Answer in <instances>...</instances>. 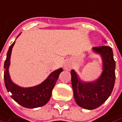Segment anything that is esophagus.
<instances>
[{
    "label": "esophagus",
    "instance_id": "esophagus-1",
    "mask_svg": "<svg viewBox=\"0 0 122 122\" xmlns=\"http://www.w3.org/2000/svg\"><path fill=\"white\" fill-rule=\"evenodd\" d=\"M64 68L67 71H70L71 69V64L70 63H66L64 65Z\"/></svg>",
    "mask_w": 122,
    "mask_h": 122
}]
</instances>
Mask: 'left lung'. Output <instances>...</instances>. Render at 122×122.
<instances>
[{"instance_id":"obj_1","label":"left lung","mask_w":122,"mask_h":122,"mask_svg":"<svg viewBox=\"0 0 122 122\" xmlns=\"http://www.w3.org/2000/svg\"><path fill=\"white\" fill-rule=\"evenodd\" d=\"M94 51L101 54L103 71L98 80L86 83L80 80L76 72L71 71L73 95L77 105L87 110H93L104 103L112 93L115 82V61L110 47H94Z\"/></svg>"}]
</instances>
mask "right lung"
Here are the masks:
<instances>
[{
	"mask_svg": "<svg viewBox=\"0 0 122 122\" xmlns=\"http://www.w3.org/2000/svg\"><path fill=\"white\" fill-rule=\"evenodd\" d=\"M15 42L10 47L4 64V80L6 89L10 92L11 97L19 105L27 108H35L45 105L50 99L51 92L55 86L59 74L63 68H59L51 73L50 76L40 85L30 88H22L13 83L10 77L8 68L10 63L12 49Z\"/></svg>",
	"mask_w": 122,
	"mask_h": 122,
	"instance_id": "1",
	"label": "right lung"
}]
</instances>
